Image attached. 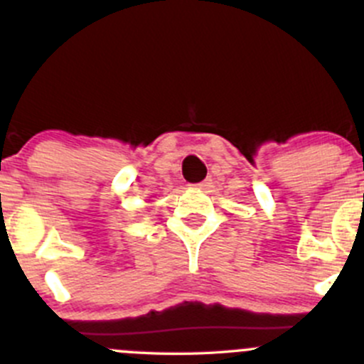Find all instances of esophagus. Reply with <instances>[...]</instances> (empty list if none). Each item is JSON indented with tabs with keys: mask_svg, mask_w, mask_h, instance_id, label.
<instances>
[{
	"mask_svg": "<svg viewBox=\"0 0 364 364\" xmlns=\"http://www.w3.org/2000/svg\"><path fill=\"white\" fill-rule=\"evenodd\" d=\"M196 186L200 190H208L209 186H211V179H204L203 183H199V185H196Z\"/></svg>",
	"mask_w": 364,
	"mask_h": 364,
	"instance_id": "1",
	"label": "esophagus"
}]
</instances>
